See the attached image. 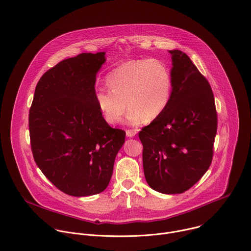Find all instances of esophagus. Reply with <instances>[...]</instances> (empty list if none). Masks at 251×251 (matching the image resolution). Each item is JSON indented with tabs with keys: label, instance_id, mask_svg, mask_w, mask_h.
I'll use <instances>...</instances> for the list:
<instances>
[{
	"label": "esophagus",
	"instance_id": "34e87169",
	"mask_svg": "<svg viewBox=\"0 0 251 251\" xmlns=\"http://www.w3.org/2000/svg\"><path fill=\"white\" fill-rule=\"evenodd\" d=\"M136 134H137V130H135V129H130V130L126 131V135L129 138H132V137L136 136Z\"/></svg>",
	"mask_w": 251,
	"mask_h": 251
}]
</instances>
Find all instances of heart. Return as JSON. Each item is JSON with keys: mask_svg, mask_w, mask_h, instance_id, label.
I'll return each instance as SVG.
<instances>
[{"mask_svg": "<svg viewBox=\"0 0 251 251\" xmlns=\"http://www.w3.org/2000/svg\"><path fill=\"white\" fill-rule=\"evenodd\" d=\"M106 84L109 90H98L96 101L109 124L121 120L127 105L129 123L151 122L165 111L172 97L171 72L157 59L125 62L107 75Z\"/></svg>", "mask_w": 251, "mask_h": 251, "instance_id": "1", "label": "heart"}]
</instances>
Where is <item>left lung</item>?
Instances as JSON below:
<instances>
[{
	"label": "left lung",
	"instance_id": "1",
	"mask_svg": "<svg viewBox=\"0 0 251 251\" xmlns=\"http://www.w3.org/2000/svg\"><path fill=\"white\" fill-rule=\"evenodd\" d=\"M172 54V97L165 111L139 133L147 183L182 194L208 170L217 133L214 96L206 78L182 50Z\"/></svg>",
	"mask_w": 251,
	"mask_h": 251
}]
</instances>
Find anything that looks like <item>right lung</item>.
I'll list each match as a JSON object with an SVG mask.
<instances>
[{"mask_svg": "<svg viewBox=\"0 0 251 251\" xmlns=\"http://www.w3.org/2000/svg\"><path fill=\"white\" fill-rule=\"evenodd\" d=\"M105 52L58 62L39 80L29 111L34 160L59 191L73 197L103 192L125 131L111 128L96 101V75Z\"/></svg>", "mask_w": 251, "mask_h": 251, "instance_id": "add662e5", "label": "right lung"}]
</instances>
